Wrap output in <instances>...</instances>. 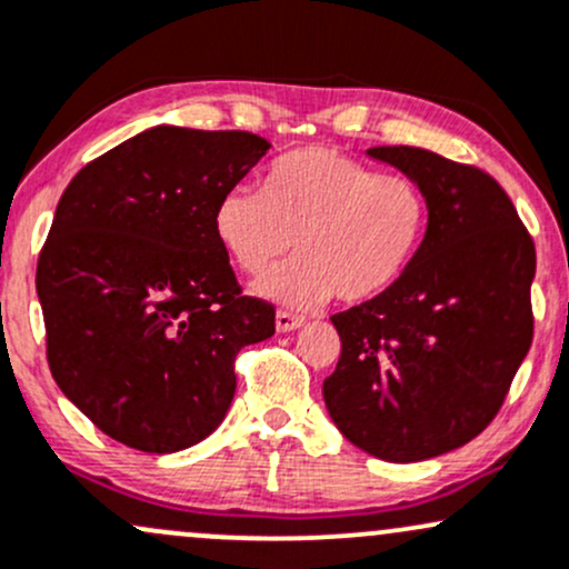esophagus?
<instances>
[{"instance_id": "esophagus-1", "label": "esophagus", "mask_w": 569, "mask_h": 569, "mask_svg": "<svg viewBox=\"0 0 569 569\" xmlns=\"http://www.w3.org/2000/svg\"><path fill=\"white\" fill-rule=\"evenodd\" d=\"M302 323L305 316L289 313V310H278V313H274V327H278V332H291V329H299Z\"/></svg>"}]
</instances>
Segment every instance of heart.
I'll list each match as a JSON object with an SVG mask.
<instances>
[{"label": "heart", "mask_w": 569, "mask_h": 569, "mask_svg": "<svg viewBox=\"0 0 569 569\" xmlns=\"http://www.w3.org/2000/svg\"><path fill=\"white\" fill-rule=\"evenodd\" d=\"M213 227L234 264L264 274L295 248L291 264L256 289L310 308L335 295L348 305L389 295L413 267L429 227L427 193L413 178L378 172L335 148H302L278 159L264 186H232Z\"/></svg>", "instance_id": "1"}]
</instances>
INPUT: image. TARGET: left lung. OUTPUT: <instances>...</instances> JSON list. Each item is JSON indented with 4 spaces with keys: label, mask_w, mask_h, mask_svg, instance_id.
<instances>
[{
    "label": "left lung",
    "mask_w": 569,
    "mask_h": 569,
    "mask_svg": "<svg viewBox=\"0 0 569 569\" xmlns=\"http://www.w3.org/2000/svg\"><path fill=\"white\" fill-rule=\"evenodd\" d=\"M427 193L429 227L389 295L332 316L323 399L342 435L386 461L465 446L495 421L532 346L535 242L489 172L413 146L367 151Z\"/></svg>",
    "instance_id": "obj_1"
}]
</instances>
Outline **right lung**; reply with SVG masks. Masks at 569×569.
I'll use <instances>...</instances> for the list:
<instances>
[{"label":"right lung","instance_id":"add662e5","mask_svg":"<svg viewBox=\"0 0 569 569\" xmlns=\"http://www.w3.org/2000/svg\"><path fill=\"white\" fill-rule=\"evenodd\" d=\"M270 142L156 127L70 180L37 261L46 353L67 399L146 453L204 440L234 397L240 348L274 335L242 295L213 213Z\"/></svg>","mask_w":569,"mask_h":569}]
</instances>
